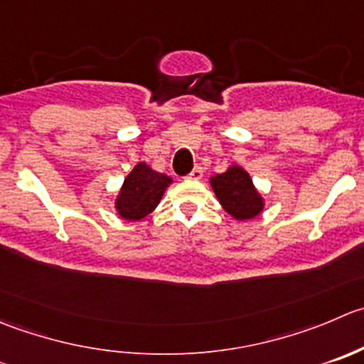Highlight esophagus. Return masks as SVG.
<instances>
[{
	"instance_id": "esophagus-1",
	"label": "esophagus",
	"mask_w": 364,
	"mask_h": 364,
	"mask_svg": "<svg viewBox=\"0 0 364 364\" xmlns=\"http://www.w3.org/2000/svg\"><path fill=\"white\" fill-rule=\"evenodd\" d=\"M188 179H193V181H197V179L203 178V167H193V171L190 172L188 176H186Z\"/></svg>"
}]
</instances>
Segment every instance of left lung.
<instances>
[{
	"mask_svg": "<svg viewBox=\"0 0 364 364\" xmlns=\"http://www.w3.org/2000/svg\"><path fill=\"white\" fill-rule=\"evenodd\" d=\"M211 186L224 210L238 220H249L263 210V199L242 167H229L224 174L211 178Z\"/></svg>",
	"mask_w": 364,
	"mask_h": 364,
	"instance_id": "obj_1",
	"label": "left lung"
}]
</instances>
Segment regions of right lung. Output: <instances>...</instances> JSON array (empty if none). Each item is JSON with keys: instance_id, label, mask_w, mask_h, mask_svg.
<instances>
[{"instance_id": "1", "label": "right lung", "mask_w": 364, "mask_h": 364, "mask_svg": "<svg viewBox=\"0 0 364 364\" xmlns=\"http://www.w3.org/2000/svg\"><path fill=\"white\" fill-rule=\"evenodd\" d=\"M171 178L153 171L149 165L139 164L124 179L117 197V211L126 220H140L160 203Z\"/></svg>"}]
</instances>
